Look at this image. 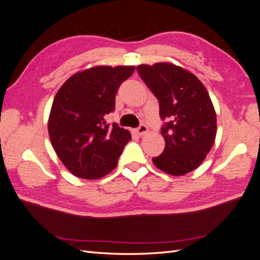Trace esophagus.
Returning a JSON list of instances; mask_svg holds the SVG:
<instances>
[{"mask_svg": "<svg viewBox=\"0 0 260 260\" xmlns=\"http://www.w3.org/2000/svg\"><path fill=\"white\" fill-rule=\"evenodd\" d=\"M147 131H148V129H147L146 125H144V124H141L138 129H136V130H135V132L137 133V135H139V136H143V135H145V133H146Z\"/></svg>", "mask_w": 260, "mask_h": 260, "instance_id": "34e87169", "label": "esophagus"}]
</instances>
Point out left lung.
Here are the masks:
<instances>
[{
  "instance_id": "8db88e82",
  "label": "left lung",
  "mask_w": 260,
  "mask_h": 260,
  "mask_svg": "<svg viewBox=\"0 0 260 260\" xmlns=\"http://www.w3.org/2000/svg\"><path fill=\"white\" fill-rule=\"evenodd\" d=\"M142 80L159 102L164 152L155 166L170 176H183L198 168L215 143L217 117L209 94L199 78L172 62L137 67Z\"/></svg>"
}]
</instances>
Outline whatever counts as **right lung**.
<instances>
[{
	"label": "right lung",
	"instance_id": "right-lung-1",
	"mask_svg": "<svg viewBox=\"0 0 260 260\" xmlns=\"http://www.w3.org/2000/svg\"><path fill=\"white\" fill-rule=\"evenodd\" d=\"M135 66H94L67 79L54 98L48 130L51 143L64 166L76 177L100 179L114 170L128 130L106 124L105 115L115 109L120 84Z\"/></svg>",
	"mask_w": 260,
	"mask_h": 260
}]
</instances>
